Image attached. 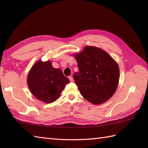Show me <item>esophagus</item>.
<instances>
[{
    "instance_id": "34e87169",
    "label": "esophagus",
    "mask_w": 148,
    "mask_h": 148,
    "mask_svg": "<svg viewBox=\"0 0 148 148\" xmlns=\"http://www.w3.org/2000/svg\"><path fill=\"white\" fill-rule=\"evenodd\" d=\"M68 77H69V79L71 81H73V77H72V76H69Z\"/></svg>"
}]
</instances>
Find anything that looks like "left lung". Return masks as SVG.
<instances>
[{
  "label": "left lung",
  "instance_id": "left-lung-1",
  "mask_svg": "<svg viewBox=\"0 0 148 148\" xmlns=\"http://www.w3.org/2000/svg\"><path fill=\"white\" fill-rule=\"evenodd\" d=\"M75 57L79 71L75 72L73 78L81 95L94 104L109 100L119 81L116 62L105 51L92 46H86Z\"/></svg>",
  "mask_w": 148,
  "mask_h": 148
}]
</instances>
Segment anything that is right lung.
<instances>
[{"mask_svg":"<svg viewBox=\"0 0 148 148\" xmlns=\"http://www.w3.org/2000/svg\"><path fill=\"white\" fill-rule=\"evenodd\" d=\"M70 83L60 69H55L50 61L36 63L28 75L27 83L37 99L46 103L57 99L65 85Z\"/></svg>","mask_w":148,"mask_h":148,"instance_id":"right-lung-1","label":"right lung"}]
</instances>
